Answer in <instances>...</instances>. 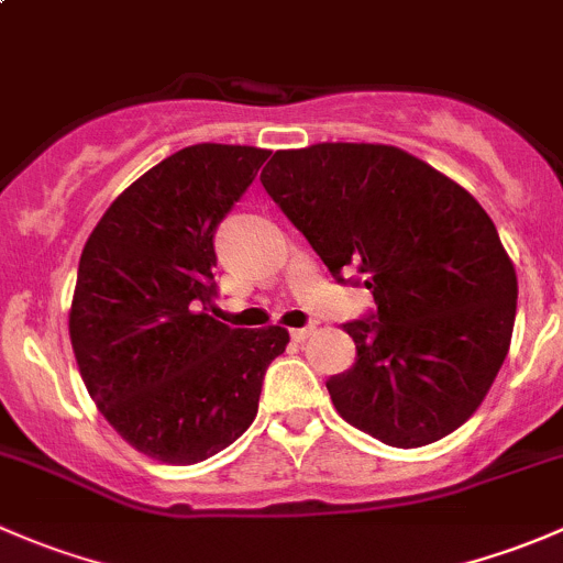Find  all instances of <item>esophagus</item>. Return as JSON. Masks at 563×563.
<instances>
[{"label": "esophagus", "instance_id": "1", "mask_svg": "<svg viewBox=\"0 0 563 563\" xmlns=\"http://www.w3.org/2000/svg\"><path fill=\"white\" fill-rule=\"evenodd\" d=\"M313 332H316V323H308V327L291 329V340H297V343H305V340H308Z\"/></svg>", "mask_w": 563, "mask_h": 563}]
</instances>
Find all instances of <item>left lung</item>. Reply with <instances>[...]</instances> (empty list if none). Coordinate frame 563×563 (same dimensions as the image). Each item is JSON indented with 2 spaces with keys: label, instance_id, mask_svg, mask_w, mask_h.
<instances>
[{
  "label": "left lung",
  "instance_id": "1",
  "mask_svg": "<svg viewBox=\"0 0 563 563\" xmlns=\"http://www.w3.org/2000/svg\"><path fill=\"white\" fill-rule=\"evenodd\" d=\"M261 185L332 277L365 275L376 313L345 323L351 371L327 382L340 417L400 450L457 430L496 382L518 275L468 190L384 144L280 150Z\"/></svg>",
  "mask_w": 563,
  "mask_h": 563
}]
</instances>
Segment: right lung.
I'll use <instances>...</instances> for the list:
<instances>
[{
    "label": "right lung",
    "mask_w": 563,
    "mask_h": 563,
    "mask_svg": "<svg viewBox=\"0 0 563 563\" xmlns=\"http://www.w3.org/2000/svg\"><path fill=\"white\" fill-rule=\"evenodd\" d=\"M269 152L196 144L135 179L78 261L70 343L87 391L133 450L192 465L234 444L288 345L283 327L231 329L214 299V231Z\"/></svg>",
    "instance_id": "right-lung-1"
}]
</instances>
